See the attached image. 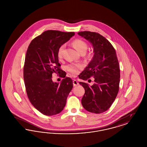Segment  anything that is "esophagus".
<instances>
[{
  "mask_svg": "<svg viewBox=\"0 0 147 147\" xmlns=\"http://www.w3.org/2000/svg\"><path fill=\"white\" fill-rule=\"evenodd\" d=\"M73 85L74 86H77L78 85L79 83H78V82H77V80H73Z\"/></svg>",
  "mask_w": 147,
  "mask_h": 147,
  "instance_id": "esophagus-1",
  "label": "esophagus"
}]
</instances>
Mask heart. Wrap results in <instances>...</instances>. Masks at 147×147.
Returning <instances> with one entry per match:
<instances>
[{
	"mask_svg": "<svg viewBox=\"0 0 147 147\" xmlns=\"http://www.w3.org/2000/svg\"><path fill=\"white\" fill-rule=\"evenodd\" d=\"M73 45L80 53H85L88 49L87 43L83 40L80 39L75 40L73 42ZM65 47V44L62 45L59 47L57 52V56L59 58H62ZM82 67L83 66L80 64L71 63L67 66V69L68 70L71 74L73 75H76L79 73V70L82 69Z\"/></svg>",
	"mask_w": 147,
	"mask_h": 147,
	"instance_id": "obj_1",
	"label": "heart"
}]
</instances>
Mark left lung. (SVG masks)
<instances>
[{"instance_id":"left-lung-1","label":"left lung","mask_w":147,"mask_h":147,"mask_svg":"<svg viewBox=\"0 0 147 147\" xmlns=\"http://www.w3.org/2000/svg\"><path fill=\"white\" fill-rule=\"evenodd\" d=\"M78 34L91 43L94 51L91 61L79 76L84 80L93 77L95 82L90 86L79 82L85 89L82 104L88 111L101 113L111 107L119 92L120 69L116 52L111 43L98 33L82 31Z\"/></svg>"}]
</instances>
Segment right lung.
I'll return each instance as SVG.
<instances>
[{
  "instance_id": "1",
  "label": "right lung",
  "mask_w": 147,
  "mask_h": 147,
  "mask_svg": "<svg viewBox=\"0 0 147 147\" xmlns=\"http://www.w3.org/2000/svg\"><path fill=\"white\" fill-rule=\"evenodd\" d=\"M75 35L47 30L30 43L24 67V80L28 99L42 114L53 116L61 112L73 84L71 79L60 68L57 56L59 47ZM55 72L65 78L61 83L51 79Z\"/></svg>"
}]
</instances>
